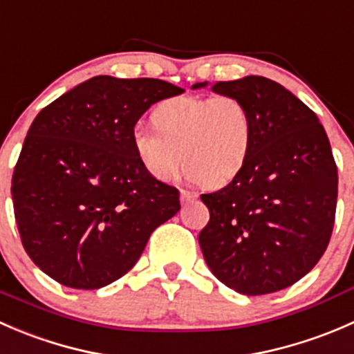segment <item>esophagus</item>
<instances>
[{
	"instance_id": "1",
	"label": "esophagus",
	"mask_w": 354,
	"mask_h": 354,
	"mask_svg": "<svg viewBox=\"0 0 354 354\" xmlns=\"http://www.w3.org/2000/svg\"><path fill=\"white\" fill-rule=\"evenodd\" d=\"M180 195H181V202H194V200L198 197L197 194H194V192H188V190H181Z\"/></svg>"
}]
</instances>
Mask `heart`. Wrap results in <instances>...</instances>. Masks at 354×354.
<instances>
[{
	"label": "heart",
	"mask_w": 354,
	"mask_h": 354,
	"mask_svg": "<svg viewBox=\"0 0 354 354\" xmlns=\"http://www.w3.org/2000/svg\"><path fill=\"white\" fill-rule=\"evenodd\" d=\"M156 127L133 131V149L156 180H171L181 159L192 180L224 187L243 169L252 147L250 111L233 95H181L160 102Z\"/></svg>",
	"instance_id": "1"
}]
</instances>
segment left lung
<instances>
[{
	"label": "left lung",
	"mask_w": 354,
	"mask_h": 354,
	"mask_svg": "<svg viewBox=\"0 0 354 354\" xmlns=\"http://www.w3.org/2000/svg\"><path fill=\"white\" fill-rule=\"evenodd\" d=\"M212 91L243 102L253 137L240 174L200 195L210 219L198 243L221 283L246 296L269 295L306 276L326 252L337 166L317 114L277 82L250 75Z\"/></svg>",
	"instance_id": "left-lung-1"
}]
</instances>
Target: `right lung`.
Here are the masks:
<instances>
[{"label":"right lung","mask_w":354,"mask_h":354,"mask_svg":"<svg viewBox=\"0 0 354 354\" xmlns=\"http://www.w3.org/2000/svg\"><path fill=\"white\" fill-rule=\"evenodd\" d=\"M185 92L157 78L99 75L32 121L12 178L20 240L59 284L99 289L137 263L152 231L180 210V192L147 173L135 124Z\"/></svg>","instance_id":"obj_1"}]
</instances>
